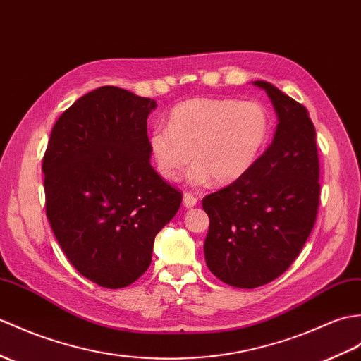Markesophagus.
I'll use <instances>...</instances> for the list:
<instances>
[{
	"label": "esophagus",
	"instance_id": "obj_1",
	"mask_svg": "<svg viewBox=\"0 0 361 361\" xmlns=\"http://www.w3.org/2000/svg\"><path fill=\"white\" fill-rule=\"evenodd\" d=\"M183 204L186 209H192L194 206H197V198L190 194H184L183 195Z\"/></svg>",
	"mask_w": 361,
	"mask_h": 361
}]
</instances>
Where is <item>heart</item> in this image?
<instances>
[{
	"mask_svg": "<svg viewBox=\"0 0 361 361\" xmlns=\"http://www.w3.org/2000/svg\"><path fill=\"white\" fill-rule=\"evenodd\" d=\"M272 120L258 102L190 98L175 106L169 126L149 132L147 147L158 173L175 181L194 160L188 181L203 186L212 178L231 184L252 169L269 142Z\"/></svg>",
	"mask_w": 361,
	"mask_h": 361,
	"instance_id": "b5f03b06",
	"label": "heart"
}]
</instances>
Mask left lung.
Instances as JSON below:
<instances>
[{
    "label": "left lung",
    "instance_id": "8db88e82",
    "mask_svg": "<svg viewBox=\"0 0 361 361\" xmlns=\"http://www.w3.org/2000/svg\"><path fill=\"white\" fill-rule=\"evenodd\" d=\"M276 114L274 140L245 177L204 197V258L233 288L254 289L286 272L311 235L320 201L315 128L305 106L267 81Z\"/></svg>",
    "mask_w": 361,
    "mask_h": 361
}]
</instances>
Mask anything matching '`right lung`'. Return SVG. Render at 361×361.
<instances>
[{
  "instance_id": "obj_1",
  "label": "right lung",
  "mask_w": 361,
  "mask_h": 361,
  "mask_svg": "<svg viewBox=\"0 0 361 361\" xmlns=\"http://www.w3.org/2000/svg\"><path fill=\"white\" fill-rule=\"evenodd\" d=\"M150 98L104 86L56 120L43 158L46 214L72 266L98 286L120 289L147 271L157 233L181 192L150 166Z\"/></svg>"
}]
</instances>
